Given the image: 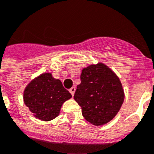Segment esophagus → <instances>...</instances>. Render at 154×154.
<instances>
[{
  "instance_id": "esophagus-1",
  "label": "esophagus",
  "mask_w": 154,
  "mask_h": 154,
  "mask_svg": "<svg viewBox=\"0 0 154 154\" xmlns=\"http://www.w3.org/2000/svg\"><path fill=\"white\" fill-rule=\"evenodd\" d=\"M75 91H76V88H75L74 86H72V88H70V89H69V92L71 93V94H72V96L74 95Z\"/></svg>"
}]
</instances>
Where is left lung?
<instances>
[{
    "label": "left lung",
    "instance_id": "8db88e82",
    "mask_svg": "<svg viewBox=\"0 0 154 154\" xmlns=\"http://www.w3.org/2000/svg\"><path fill=\"white\" fill-rule=\"evenodd\" d=\"M75 101L82 116L95 126L107 124L117 115L124 100V92L118 76L103 63L82 69Z\"/></svg>",
    "mask_w": 154,
    "mask_h": 154
}]
</instances>
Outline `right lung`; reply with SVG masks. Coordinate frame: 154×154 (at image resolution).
Listing matches in <instances>:
<instances>
[{"label":"right lung","instance_id":"right-lung-1","mask_svg":"<svg viewBox=\"0 0 154 154\" xmlns=\"http://www.w3.org/2000/svg\"><path fill=\"white\" fill-rule=\"evenodd\" d=\"M72 98L62 82L55 79L50 72L35 77L26 85L23 101L35 118L50 121L59 116L65 101Z\"/></svg>","mask_w":154,"mask_h":154}]
</instances>
